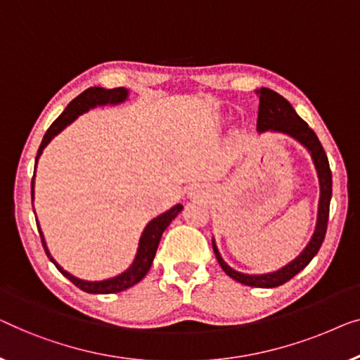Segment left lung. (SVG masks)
Returning a JSON list of instances; mask_svg holds the SVG:
<instances>
[{"label": "left lung", "mask_w": 360, "mask_h": 360, "mask_svg": "<svg viewBox=\"0 0 360 360\" xmlns=\"http://www.w3.org/2000/svg\"><path fill=\"white\" fill-rule=\"evenodd\" d=\"M259 94V112H257V130L259 131H281V134L290 135L292 139L300 141L305 148L311 153L313 163L316 166L318 171V179H320V205H318V220H316V229L313 233L310 243H308L305 250L298 255L292 262H288L287 266H283L282 269L276 272H269V274H261V276H250V274H241L226 264L221 259L219 250H217L215 241H212L214 245V252L217 256V261L221 269L225 271L226 276H230L231 279L236 282L245 283L250 287H261V288H272L279 287L287 281H290L293 276H297L298 272L310 264V261L316 256V252L320 251V248L325 241L326 229H328V219H330V202L333 194V176L330 169V161L323 150V146L318 140L315 131H313L308 124L302 117H298L295 109L292 108V104L288 103L285 98H282L281 94H277L276 91L269 88H261L256 91Z\"/></svg>", "instance_id": "left-lung-1"}]
</instances>
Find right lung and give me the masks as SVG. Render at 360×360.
Instances as JSON below:
<instances>
[{
    "label": "right lung",
    "instance_id": "obj_1",
    "mask_svg": "<svg viewBox=\"0 0 360 360\" xmlns=\"http://www.w3.org/2000/svg\"><path fill=\"white\" fill-rule=\"evenodd\" d=\"M127 96H129V89H125V88L104 89V88H99V86H94V88H88L86 91H83L78 98H75L72 103L67 105V109H65L63 112L58 115L57 120H55V122L49 127V130L45 131L42 143H40V146H39L35 165H37L40 153H42V150L50 143V140H52L55 135H58L60 131L67 127V125L72 124L73 120L78 117V115L86 112V110L96 108V105L124 103V101L127 99ZM34 178H35V174H34ZM34 178H32V184H30V189H32V200H34ZM32 207H34V204H32ZM181 210H182V205L178 204V205H174L173 209H169L168 212H165V214H161L160 217H156V219L151 220L150 224L145 226L143 233H141V238L139 243V251H136L135 261L131 262V266L129 267V269L122 272V274L112 277V279L98 281V282L81 281V279H78V277H75L70 274V272L65 271L63 267L60 266L52 256H50L37 219H35V221H37L40 240H42V246H44L45 252H47L49 259L53 262L55 267H57V269L62 272V274L67 277L68 281H72L75 285L79 287L81 290L88 292V293H117V292L125 290V288H129L131 285H135L136 282H140L146 276V272L150 271L151 264H153V259H155L156 250H158L161 235H163V231L168 229V225L176 219V215H178Z\"/></svg>",
    "mask_w": 360,
    "mask_h": 360
}]
</instances>
